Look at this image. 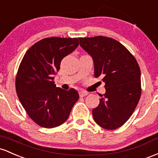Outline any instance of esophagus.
Returning a JSON list of instances; mask_svg holds the SVG:
<instances>
[{"label": "esophagus", "instance_id": "obj_1", "mask_svg": "<svg viewBox=\"0 0 158 158\" xmlns=\"http://www.w3.org/2000/svg\"><path fill=\"white\" fill-rule=\"evenodd\" d=\"M79 95H80V97H84L88 95V93H86V92H84V91H80Z\"/></svg>", "mask_w": 158, "mask_h": 158}]
</instances>
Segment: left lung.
I'll return each instance as SVG.
<instances>
[{
  "instance_id": "obj_1",
  "label": "left lung",
  "mask_w": 158,
  "mask_h": 158,
  "mask_svg": "<svg viewBox=\"0 0 158 158\" xmlns=\"http://www.w3.org/2000/svg\"><path fill=\"white\" fill-rule=\"evenodd\" d=\"M80 45L92 56L95 77L105 83L106 92L93 110L95 122L114 130L126 122L141 95L140 69L134 56L118 41L98 36L79 38Z\"/></svg>"
}]
</instances>
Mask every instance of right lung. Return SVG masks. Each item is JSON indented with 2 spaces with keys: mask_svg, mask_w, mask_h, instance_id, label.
<instances>
[{
  "mask_svg": "<svg viewBox=\"0 0 158 158\" xmlns=\"http://www.w3.org/2000/svg\"><path fill=\"white\" fill-rule=\"evenodd\" d=\"M78 45L77 38L43 39L28 49L21 62L15 80L18 97L28 116L41 127L52 128L64 123L78 100L74 89L66 91L54 81L61 60Z\"/></svg>",
  "mask_w": 158,
  "mask_h": 158,
  "instance_id": "obj_1",
  "label": "right lung"
}]
</instances>
